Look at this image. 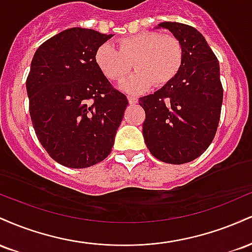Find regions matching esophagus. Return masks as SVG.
Instances as JSON below:
<instances>
[{"label": "esophagus", "mask_w": 252, "mask_h": 252, "mask_svg": "<svg viewBox=\"0 0 252 252\" xmlns=\"http://www.w3.org/2000/svg\"><path fill=\"white\" fill-rule=\"evenodd\" d=\"M128 102H129V104H131V105H135V104H137L138 99H137V97L130 96V97H128Z\"/></svg>", "instance_id": "obj_1"}]
</instances>
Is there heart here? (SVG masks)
<instances>
[{
  "mask_svg": "<svg viewBox=\"0 0 252 252\" xmlns=\"http://www.w3.org/2000/svg\"><path fill=\"white\" fill-rule=\"evenodd\" d=\"M184 47L180 40L169 34L141 32L118 41V48L104 42L94 52V63L99 71L112 82H122L132 65L134 76L123 83L122 89L140 94L172 82L184 65Z\"/></svg>",
  "mask_w": 252,
  "mask_h": 252,
  "instance_id": "heart-1",
  "label": "heart"
}]
</instances>
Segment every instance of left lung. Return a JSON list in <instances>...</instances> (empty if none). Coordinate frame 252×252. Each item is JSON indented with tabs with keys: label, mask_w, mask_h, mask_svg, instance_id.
Returning a JSON list of instances; mask_svg holds the SVG:
<instances>
[{
	"label": "left lung",
	"mask_w": 252,
	"mask_h": 252,
	"mask_svg": "<svg viewBox=\"0 0 252 252\" xmlns=\"http://www.w3.org/2000/svg\"><path fill=\"white\" fill-rule=\"evenodd\" d=\"M158 28L180 40L185 57L172 82L138 99L146 112L144 142L162 162L187 163L209 148L218 128L222 103L219 62L192 26L162 22Z\"/></svg>",
	"instance_id": "8db88e82"
}]
</instances>
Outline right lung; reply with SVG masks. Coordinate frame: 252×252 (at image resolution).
<instances>
[{
	"label": "right lung",
	"mask_w": 252,
	"mask_h": 252,
	"mask_svg": "<svg viewBox=\"0 0 252 252\" xmlns=\"http://www.w3.org/2000/svg\"><path fill=\"white\" fill-rule=\"evenodd\" d=\"M112 34L74 27L37 48L26 80L30 114L48 155L70 168L91 167L111 153L128 105L94 63Z\"/></svg>",
	"instance_id": "1"
}]
</instances>
